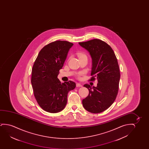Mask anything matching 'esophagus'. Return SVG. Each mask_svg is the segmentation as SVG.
Segmentation results:
<instances>
[{
  "mask_svg": "<svg viewBox=\"0 0 149 149\" xmlns=\"http://www.w3.org/2000/svg\"><path fill=\"white\" fill-rule=\"evenodd\" d=\"M76 86L77 87H82V86L80 84H76Z\"/></svg>",
  "mask_w": 149,
  "mask_h": 149,
  "instance_id": "34e87169",
  "label": "esophagus"
}]
</instances>
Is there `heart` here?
<instances>
[{
  "label": "heart",
  "instance_id": "obj_1",
  "mask_svg": "<svg viewBox=\"0 0 149 149\" xmlns=\"http://www.w3.org/2000/svg\"><path fill=\"white\" fill-rule=\"evenodd\" d=\"M77 55L78 57H79V59L81 58H82V57H86V54H85L84 53H82V52H78V53H77ZM81 73H79L78 74V75H81Z\"/></svg>",
  "mask_w": 149,
  "mask_h": 149
}]
</instances>
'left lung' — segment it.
<instances>
[{
	"label": "left lung",
	"mask_w": 149,
	"mask_h": 149,
	"mask_svg": "<svg viewBox=\"0 0 149 149\" xmlns=\"http://www.w3.org/2000/svg\"><path fill=\"white\" fill-rule=\"evenodd\" d=\"M79 44L92 58L93 77L90 80H98L96 87L84 85L89 94L82 100V105L89 112L100 113L112 105L118 93L120 72L117 58L110 46L101 40L93 39Z\"/></svg>",
	"instance_id": "obj_1"
}]
</instances>
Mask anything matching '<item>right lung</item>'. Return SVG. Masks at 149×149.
Segmentation results:
<instances>
[{"mask_svg": "<svg viewBox=\"0 0 149 149\" xmlns=\"http://www.w3.org/2000/svg\"><path fill=\"white\" fill-rule=\"evenodd\" d=\"M73 45L65 41L49 43L41 49L33 65L31 83L34 96L40 106L47 112L63 110L68 93L75 88L74 82L61 83L57 78Z\"/></svg>", "mask_w": 149, "mask_h": 149, "instance_id": "obj_1", "label": "right lung"}]
</instances>
